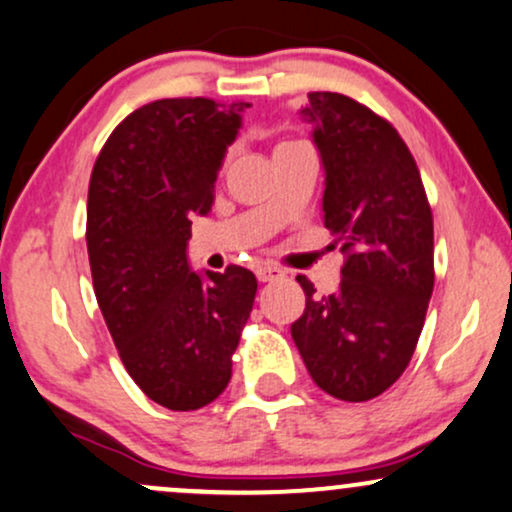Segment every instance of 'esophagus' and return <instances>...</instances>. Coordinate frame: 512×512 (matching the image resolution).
<instances>
[{"label": "esophagus", "mask_w": 512, "mask_h": 512, "mask_svg": "<svg viewBox=\"0 0 512 512\" xmlns=\"http://www.w3.org/2000/svg\"><path fill=\"white\" fill-rule=\"evenodd\" d=\"M257 279H260V281H279V279H284V269L260 267V269H257Z\"/></svg>", "instance_id": "34e87169"}]
</instances>
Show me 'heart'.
<instances>
[{
  "label": "heart",
  "mask_w": 512,
  "mask_h": 512,
  "mask_svg": "<svg viewBox=\"0 0 512 512\" xmlns=\"http://www.w3.org/2000/svg\"><path fill=\"white\" fill-rule=\"evenodd\" d=\"M284 144H293V142H284ZM284 144H279V146H284Z\"/></svg>",
  "instance_id": "heart-1"
}]
</instances>
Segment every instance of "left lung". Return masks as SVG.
Returning <instances> with one entry per match:
<instances>
[{
	"mask_svg": "<svg viewBox=\"0 0 512 512\" xmlns=\"http://www.w3.org/2000/svg\"><path fill=\"white\" fill-rule=\"evenodd\" d=\"M325 166V228L344 252L342 281L291 325L310 378L327 395L368 402L409 366L436 281L433 214L409 146L385 117L344 93L313 91L301 110Z\"/></svg>",
	"mask_w": 512,
	"mask_h": 512,
	"instance_id": "1",
	"label": "left lung"
}]
</instances>
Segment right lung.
<instances>
[{"instance_id":"obj_1","label":"right lung","mask_w":512,"mask_h":512,"mask_svg":"<svg viewBox=\"0 0 512 512\" xmlns=\"http://www.w3.org/2000/svg\"><path fill=\"white\" fill-rule=\"evenodd\" d=\"M250 103L163 98L113 129L88 182L93 291L127 373L173 411L207 407L231 380L257 279L187 267L192 214L214 204L223 154Z\"/></svg>"}]
</instances>
